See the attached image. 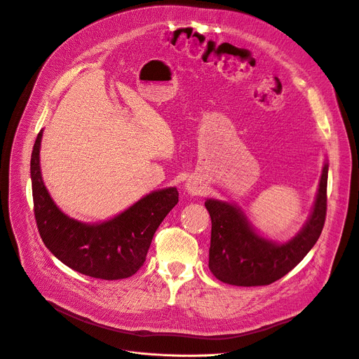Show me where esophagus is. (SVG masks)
<instances>
[{
  "label": "esophagus",
  "mask_w": 359,
  "mask_h": 359,
  "mask_svg": "<svg viewBox=\"0 0 359 359\" xmlns=\"http://www.w3.org/2000/svg\"><path fill=\"white\" fill-rule=\"evenodd\" d=\"M186 189H187V192L190 194V195H201L202 194V186H199L196 182H194V180H189L187 183H186Z\"/></svg>",
  "instance_id": "34e87169"
}]
</instances>
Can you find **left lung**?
Wrapping results in <instances>:
<instances>
[{
    "label": "left lung",
    "instance_id": "8db88e82",
    "mask_svg": "<svg viewBox=\"0 0 359 359\" xmlns=\"http://www.w3.org/2000/svg\"><path fill=\"white\" fill-rule=\"evenodd\" d=\"M327 164H325L312 217L287 244H273L258 236L240 209L208 199L210 215L209 270L222 283L232 285H269L289 271L312 250L322 233L327 206Z\"/></svg>",
    "mask_w": 359,
    "mask_h": 359
}]
</instances>
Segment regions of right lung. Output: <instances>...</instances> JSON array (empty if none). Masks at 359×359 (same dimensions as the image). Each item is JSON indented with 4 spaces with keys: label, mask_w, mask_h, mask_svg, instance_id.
Listing matches in <instances>:
<instances>
[{
    "label": "right lung",
    "mask_w": 359,
    "mask_h": 359,
    "mask_svg": "<svg viewBox=\"0 0 359 359\" xmlns=\"http://www.w3.org/2000/svg\"><path fill=\"white\" fill-rule=\"evenodd\" d=\"M39 133L32 153L34 218L44 245L63 264L81 274L119 280L135 274L144 264L158 225L179 202L176 187L153 192L108 222L86 225L55 205L40 175Z\"/></svg>",
    "instance_id": "add662e5"
}]
</instances>
